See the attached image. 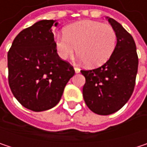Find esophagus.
Wrapping results in <instances>:
<instances>
[{"label":"esophagus","mask_w":147,"mask_h":147,"mask_svg":"<svg viewBox=\"0 0 147 147\" xmlns=\"http://www.w3.org/2000/svg\"><path fill=\"white\" fill-rule=\"evenodd\" d=\"M74 71H75V72H76V74L80 72V69H79V68H77V67H75V68H74Z\"/></svg>","instance_id":"obj_1"}]
</instances>
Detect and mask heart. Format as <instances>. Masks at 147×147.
<instances>
[{"label": "heart", "instance_id": "b5f03b06", "mask_svg": "<svg viewBox=\"0 0 147 147\" xmlns=\"http://www.w3.org/2000/svg\"><path fill=\"white\" fill-rule=\"evenodd\" d=\"M54 44L60 59H66L76 51L81 61L95 68L111 57L117 44V34L110 24L81 20L67 25L64 35L55 37Z\"/></svg>", "mask_w": 147, "mask_h": 147}]
</instances>
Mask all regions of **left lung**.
<instances>
[{
	"instance_id": "obj_1",
	"label": "left lung",
	"mask_w": 147,
	"mask_h": 147,
	"mask_svg": "<svg viewBox=\"0 0 147 147\" xmlns=\"http://www.w3.org/2000/svg\"><path fill=\"white\" fill-rule=\"evenodd\" d=\"M117 34L110 59L100 68L81 71L86 82L82 95L87 106L99 115L120 110L131 97L138 71V56L132 36L115 19L106 17Z\"/></svg>"
}]
</instances>
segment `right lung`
I'll use <instances>...</instances> for the list:
<instances>
[{
    "label": "right lung",
    "mask_w": 147,
    "mask_h": 147,
    "mask_svg": "<svg viewBox=\"0 0 147 147\" xmlns=\"http://www.w3.org/2000/svg\"><path fill=\"white\" fill-rule=\"evenodd\" d=\"M57 20H40L23 30L7 53L8 82L13 94L24 107L43 111L59 102L75 74L73 67L59 59L52 26Z\"/></svg>",
    "instance_id": "add662e5"
}]
</instances>
